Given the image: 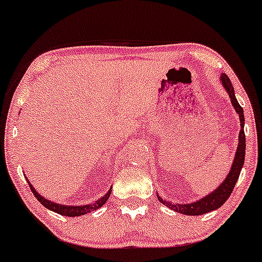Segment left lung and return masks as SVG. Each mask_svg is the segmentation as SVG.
<instances>
[{
  "label": "left lung",
  "mask_w": 262,
  "mask_h": 262,
  "mask_svg": "<svg viewBox=\"0 0 262 262\" xmlns=\"http://www.w3.org/2000/svg\"><path fill=\"white\" fill-rule=\"evenodd\" d=\"M221 82H223L225 89H226L228 95H230L231 102H232L233 107L236 108L238 116H239L241 120V132H239V142H238V148L236 152V157L233 160L232 168H231L230 173H228L227 178L225 179V181L216 188L214 192H211L210 194L205 196L202 200L194 202L191 204H171L169 202L158 196L161 203L167 205L168 208L173 209L175 211H179L181 214L186 215H202L205 213H209L211 210L217 209L223 205L225 202L227 201V198L230 197V194L232 193L234 185H236L238 178H239L241 169L243 167L244 163V156H246V134H244V115H243V108L239 104H238L236 97H234V91L231 83L230 78L227 77V75H221Z\"/></svg>",
  "instance_id": "left-lung-1"
}]
</instances>
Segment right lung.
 Wrapping results in <instances>:
<instances>
[{"mask_svg": "<svg viewBox=\"0 0 262 262\" xmlns=\"http://www.w3.org/2000/svg\"><path fill=\"white\" fill-rule=\"evenodd\" d=\"M29 183V181H28ZM29 186L31 188L32 193L35 194V197L37 198L39 201V203L42 205H45L46 208H48L49 210L52 211H55V213L60 214V215H64V216H79V215H83V214H87V213H91L93 210H97L98 208H100L102 204L106 203V201L108 200V197H110L111 194V188L108 190V192L106 194H105L104 197H101L100 200H98L95 203L93 204H88V205H77V207H72V205H61V204H57L54 203V202H51L48 200H46L45 197L39 196L37 192L35 191V188L32 187V185L29 183Z\"/></svg>", "mask_w": 262, "mask_h": 262, "instance_id": "1", "label": "right lung"}]
</instances>
